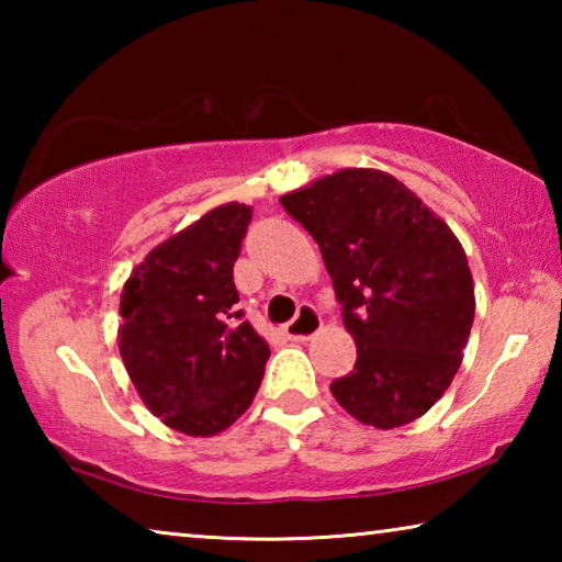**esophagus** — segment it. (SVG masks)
<instances>
[{
    "instance_id": "esophagus-1",
    "label": "esophagus",
    "mask_w": 562,
    "mask_h": 562,
    "mask_svg": "<svg viewBox=\"0 0 562 562\" xmlns=\"http://www.w3.org/2000/svg\"><path fill=\"white\" fill-rule=\"evenodd\" d=\"M322 327V319L317 315L315 307H310V304H302L297 317H294L292 322H288L284 325V335H288V339H310L315 331Z\"/></svg>"
}]
</instances>
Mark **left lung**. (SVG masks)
I'll return each instance as SVG.
<instances>
[{"mask_svg": "<svg viewBox=\"0 0 562 562\" xmlns=\"http://www.w3.org/2000/svg\"><path fill=\"white\" fill-rule=\"evenodd\" d=\"M315 237L357 341L331 394L361 424L396 429L439 402L473 325V278L461 243L404 183L347 168L280 198Z\"/></svg>", "mask_w": 562, "mask_h": 562, "instance_id": "8db88e82", "label": "left lung"}]
</instances>
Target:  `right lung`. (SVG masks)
Listing matches in <instances>:
<instances>
[{
    "label": "right lung",
    "mask_w": 562,
    "mask_h": 562,
    "mask_svg": "<svg viewBox=\"0 0 562 562\" xmlns=\"http://www.w3.org/2000/svg\"><path fill=\"white\" fill-rule=\"evenodd\" d=\"M252 207L227 203L168 237L121 294L119 349L140 398L170 429L213 436L252 404L270 347L233 282Z\"/></svg>",
    "instance_id": "right-lung-1"
}]
</instances>
